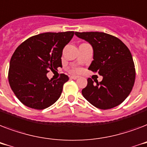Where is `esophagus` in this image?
I'll list each match as a JSON object with an SVG mask.
<instances>
[{
	"instance_id": "34e87169",
	"label": "esophagus",
	"mask_w": 147,
	"mask_h": 147,
	"mask_svg": "<svg viewBox=\"0 0 147 147\" xmlns=\"http://www.w3.org/2000/svg\"><path fill=\"white\" fill-rule=\"evenodd\" d=\"M78 78V76H70V78H71V79H77Z\"/></svg>"
}]
</instances>
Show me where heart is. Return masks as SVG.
<instances>
[{
  "instance_id": "1",
  "label": "heart",
  "mask_w": 147,
  "mask_h": 147,
  "mask_svg": "<svg viewBox=\"0 0 147 147\" xmlns=\"http://www.w3.org/2000/svg\"><path fill=\"white\" fill-rule=\"evenodd\" d=\"M76 71H78V70H77V69H76Z\"/></svg>"
}]
</instances>
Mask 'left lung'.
<instances>
[{
	"label": "left lung",
	"instance_id": "1",
	"mask_svg": "<svg viewBox=\"0 0 147 147\" xmlns=\"http://www.w3.org/2000/svg\"><path fill=\"white\" fill-rule=\"evenodd\" d=\"M92 45L94 60L88 69L103 76L101 82L88 78L82 94L93 106L111 109L121 105L130 94L136 71L130 51L118 38L102 32H76Z\"/></svg>",
	"mask_w": 147,
	"mask_h": 147
}]
</instances>
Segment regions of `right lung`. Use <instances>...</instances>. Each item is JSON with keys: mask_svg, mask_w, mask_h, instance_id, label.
<instances>
[{"mask_svg": "<svg viewBox=\"0 0 147 147\" xmlns=\"http://www.w3.org/2000/svg\"><path fill=\"white\" fill-rule=\"evenodd\" d=\"M74 34V31L40 33L16 49L10 59L8 81L15 95L26 107L45 109L59 98L69 77L61 74L59 78L49 80L47 74L62 67V50Z\"/></svg>", "mask_w": 147, "mask_h": 147, "instance_id": "add662e5", "label": "right lung"}]
</instances>
